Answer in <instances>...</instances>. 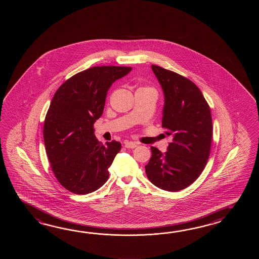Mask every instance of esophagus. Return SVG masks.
<instances>
[{
    "instance_id": "34e87169",
    "label": "esophagus",
    "mask_w": 259,
    "mask_h": 259,
    "mask_svg": "<svg viewBox=\"0 0 259 259\" xmlns=\"http://www.w3.org/2000/svg\"><path fill=\"white\" fill-rule=\"evenodd\" d=\"M124 144H125V147L127 149L135 148L137 146V143H134V142H128V141H126Z\"/></svg>"
}]
</instances>
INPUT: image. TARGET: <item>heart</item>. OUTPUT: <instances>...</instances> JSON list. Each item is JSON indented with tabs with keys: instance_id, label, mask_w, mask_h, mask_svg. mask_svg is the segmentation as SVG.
Masks as SVG:
<instances>
[{
	"instance_id": "1",
	"label": "heart",
	"mask_w": 259,
	"mask_h": 259,
	"mask_svg": "<svg viewBox=\"0 0 259 259\" xmlns=\"http://www.w3.org/2000/svg\"><path fill=\"white\" fill-rule=\"evenodd\" d=\"M139 90H145V91H151V92H154V90H153V89L148 88V87H142V88H140Z\"/></svg>"
}]
</instances>
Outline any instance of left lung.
<instances>
[{
	"label": "left lung",
	"mask_w": 259,
	"mask_h": 259,
	"mask_svg": "<svg viewBox=\"0 0 259 259\" xmlns=\"http://www.w3.org/2000/svg\"><path fill=\"white\" fill-rule=\"evenodd\" d=\"M151 67L165 98L162 127L172 141L164 154L151 147L145 171L156 187L178 192L195 182L207 163L213 134L211 113L193 81L160 66Z\"/></svg>",
	"instance_id": "left-lung-1"
}]
</instances>
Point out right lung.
I'll return each mask as SVG.
<instances>
[{
    "label": "right lung",
    "mask_w": 259,
    "mask_h": 259,
    "mask_svg": "<svg viewBox=\"0 0 259 259\" xmlns=\"http://www.w3.org/2000/svg\"><path fill=\"white\" fill-rule=\"evenodd\" d=\"M132 71L127 66H94L56 91L44 127V145L57 181L71 193L87 194L108 180L121 143L99 142L94 124L103 115L111 85Z\"/></svg>",
    "instance_id": "right-lung-1"
}]
</instances>
